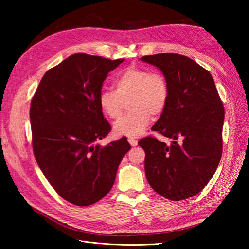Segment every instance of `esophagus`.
Listing matches in <instances>:
<instances>
[{"label":"esophagus","mask_w":249,"mask_h":249,"mask_svg":"<svg viewBox=\"0 0 249 249\" xmlns=\"http://www.w3.org/2000/svg\"><path fill=\"white\" fill-rule=\"evenodd\" d=\"M127 140H129V143H130L132 146H136L138 144V141L135 139V138H129Z\"/></svg>","instance_id":"obj_1"}]
</instances>
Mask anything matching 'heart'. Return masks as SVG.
Listing matches in <instances>:
<instances>
[{
	"label": "heart",
	"instance_id": "b5f03b06",
	"mask_svg": "<svg viewBox=\"0 0 249 249\" xmlns=\"http://www.w3.org/2000/svg\"><path fill=\"white\" fill-rule=\"evenodd\" d=\"M115 91L103 90L99 105L110 119L122 116L124 103L129 113L114 124L115 134L131 138L139 137L145 131L152 115L163 114L169 100V86L166 78L157 71H148L139 66H129L118 72L113 80Z\"/></svg>",
	"mask_w": 249,
	"mask_h": 249
}]
</instances>
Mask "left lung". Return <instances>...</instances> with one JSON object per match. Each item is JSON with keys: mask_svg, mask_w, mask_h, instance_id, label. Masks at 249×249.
I'll return each instance as SVG.
<instances>
[{"mask_svg": "<svg viewBox=\"0 0 249 249\" xmlns=\"http://www.w3.org/2000/svg\"><path fill=\"white\" fill-rule=\"evenodd\" d=\"M141 60L167 80V107L152 130L173 140L170 145L153 136L139 140L146 178L165 198L192 197L210 182L221 159L223 104L211 73L189 57L162 53Z\"/></svg>", "mask_w": 249, "mask_h": 249, "instance_id": "obj_1", "label": "left lung"}]
</instances>
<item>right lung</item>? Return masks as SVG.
Listing matches in <instances>:
<instances>
[{
	"mask_svg": "<svg viewBox=\"0 0 249 249\" xmlns=\"http://www.w3.org/2000/svg\"><path fill=\"white\" fill-rule=\"evenodd\" d=\"M124 60L73 54L44 73L32 97L36 162L55 191L72 205L102 199L131 148L126 138L99 144L111 131L99 105L103 82Z\"/></svg>",
	"mask_w": 249,
	"mask_h": 249,
	"instance_id": "obj_1",
	"label": "right lung"
}]
</instances>
